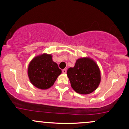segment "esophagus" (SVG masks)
Listing matches in <instances>:
<instances>
[{"mask_svg": "<svg viewBox=\"0 0 129 129\" xmlns=\"http://www.w3.org/2000/svg\"><path fill=\"white\" fill-rule=\"evenodd\" d=\"M62 73L63 74H66L67 73V70L66 69H63L62 70Z\"/></svg>", "mask_w": 129, "mask_h": 129, "instance_id": "34e87169", "label": "esophagus"}]
</instances>
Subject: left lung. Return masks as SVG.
I'll use <instances>...</instances> for the list:
<instances>
[{"mask_svg":"<svg viewBox=\"0 0 129 129\" xmlns=\"http://www.w3.org/2000/svg\"><path fill=\"white\" fill-rule=\"evenodd\" d=\"M67 76L73 89L82 94L92 93L101 82L100 69L97 63L89 57L78 59L75 67L68 69Z\"/></svg>","mask_w":129,"mask_h":129,"instance_id":"8db88e82","label":"left lung"}]
</instances>
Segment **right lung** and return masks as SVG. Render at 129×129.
<instances>
[{
    "label": "right lung",
    "mask_w": 129,
    "mask_h": 129,
    "mask_svg": "<svg viewBox=\"0 0 129 129\" xmlns=\"http://www.w3.org/2000/svg\"><path fill=\"white\" fill-rule=\"evenodd\" d=\"M62 73L58 66L53 61L51 54L46 53L33 59L28 67V75L34 86L40 89L49 88Z\"/></svg>",
    "instance_id": "right-lung-1"
}]
</instances>
